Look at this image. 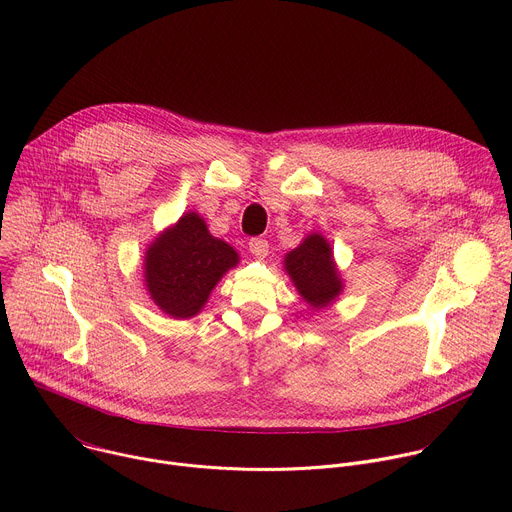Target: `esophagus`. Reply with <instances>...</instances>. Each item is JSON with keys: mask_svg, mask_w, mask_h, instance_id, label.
<instances>
[{"mask_svg": "<svg viewBox=\"0 0 512 512\" xmlns=\"http://www.w3.org/2000/svg\"><path fill=\"white\" fill-rule=\"evenodd\" d=\"M249 251H251L257 259H263V257L269 253V243H267V239L253 237V239L249 241Z\"/></svg>", "mask_w": 512, "mask_h": 512, "instance_id": "1", "label": "esophagus"}]
</instances>
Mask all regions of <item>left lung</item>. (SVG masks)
<instances>
[{
    "mask_svg": "<svg viewBox=\"0 0 512 512\" xmlns=\"http://www.w3.org/2000/svg\"><path fill=\"white\" fill-rule=\"evenodd\" d=\"M285 269L312 308L320 310L340 294L342 281L322 235H310L298 249L287 253Z\"/></svg>",
    "mask_w": 512,
    "mask_h": 512,
    "instance_id": "left-lung-1",
    "label": "left lung"
}]
</instances>
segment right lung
Instances as JSON below:
<instances>
[{"instance_id": "add662e5", "label": "right lung", "mask_w": 512, "mask_h": 512, "mask_svg": "<svg viewBox=\"0 0 512 512\" xmlns=\"http://www.w3.org/2000/svg\"><path fill=\"white\" fill-rule=\"evenodd\" d=\"M237 261V251L214 239L196 212H188L145 253V285L160 310L190 318Z\"/></svg>"}]
</instances>
